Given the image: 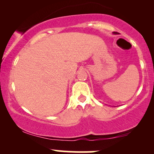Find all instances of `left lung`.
<instances>
[{
  "label": "left lung",
  "instance_id": "1",
  "mask_svg": "<svg viewBox=\"0 0 154 154\" xmlns=\"http://www.w3.org/2000/svg\"><path fill=\"white\" fill-rule=\"evenodd\" d=\"M112 34H119V33H118V32H112Z\"/></svg>",
  "mask_w": 154,
  "mask_h": 154
}]
</instances>
